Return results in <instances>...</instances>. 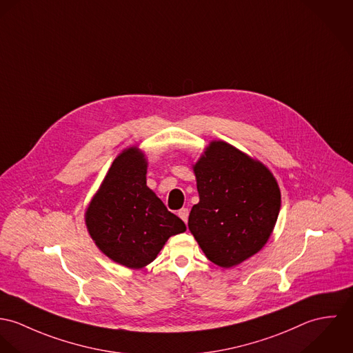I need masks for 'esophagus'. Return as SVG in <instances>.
Here are the masks:
<instances>
[{
    "label": "esophagus",
    "instance_id": "esophagus-1",
    "mask_svg": "<svg viewBox=\"0 0 353 353\" xmlns=\"http://www.w3.org/2000/svg\"><path fill=\"white\" fill-rule=\"evenodd\" d=\"M179 216L187 223V221H188V215H190V211H188V208H181L179 212Z\"/></svg>",
    "mask_w": 353,
    "mask_h": 353
}]
</instances>
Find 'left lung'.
Masks as SVG:
<instances>
[{
    "instance_id": "obj_1",
    "label": "left lung",
    "mask_w": 353,
    "mask_h": 353,
    "mask_svg": "<svg viewBox=\"0 0 353 353\" xmlns=\"http://www.w3.org/2000/svg\"><path fill=\"white\" fill-rule=\"evenodd\" d=\"M192 169L199 203L191 210L188 229L205 257L232 268L259 253L281 205L272 172L223 141H211Z\"/></svg>"
}]
</instances>
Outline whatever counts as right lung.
<instances>
[{"label": "right lung", "instance_id": "right-lung-1", "mask_svg": "<svg viewBox=\"0 0 353 353\" xmlns=\"http://www.w3.org/2000/svg\"><path fill=\"white\" fill-rule=\"evenodd\" d=\"M148 159L138 146L114 159L85 210V225L96 246L131 270L156 260L172 235L187 230L146 184Z\"/></svg>", "mask_w": 353, "mask_h": 353}]
</instances>
